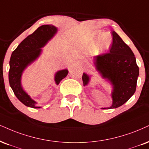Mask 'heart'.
I'll use <instances>...</instances> for the list:
<instances>
[{"mask_svg":"<svg viewBox=\"0 0 149 149\" xmlns=\"http://www.w3.org/2000/svg\"><path fill=\"white\" fill-rule=\"evenodd\" d=\"M102 33L101 32H96L94 33L93 37H91L90 40V45L92 47H95L97 45V50L100 52H105L107 49H109L111 44V38L110 37L108 34H103L101 37L100 42L98 45L97 43V38L100 35H102Z\"/></svg>","mask_w":149,"mask_h":149,"instance_id":"obj_1","label":"heart"}]
</instances>
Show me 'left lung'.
Wrapping results in <instances>:
<instances>
[{"mask_svg":"<svg viewBox=\"0 0 149 149\" xmlns=\"http://www.w3.org/2000/svg\"><path fill=\"white\" fill-rule=\"evenodd\" d=\"M113 44L108 53L93 58L95 70L103 79L111 84L112 105L102 109L116 108L125 104L136 90L139 67L133 51L115 31L112 32ZM91 75L84 72V86H88Z\"/></svg>","mask_w":149,"mask_h":149,"instance_id":"1","label":"left lung"}]
</instances>
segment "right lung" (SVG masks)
<instances>
[{
    "label": "right lung",
    "mask_w": 149,
    "mask_h": 149,
    "mask_svg": "<svg viewBox=\"0 0 149 149\" xmlns=\"http://www.w3.org/2000/svg\"><path fill=\"white\" fill-rule=\"evenodd\" d=\"M58 32V28L52 25H43L21 42L12 52L10 61L9 82L14 95L24 105L34 108H40L34 101L23 89L21 79L25 70L41 56L43 49ZM68 70H58L54 74V81L58 85L67 76Z\"/></svg>",
    "instance_id": "right-lung-1"
}]
</instances>
